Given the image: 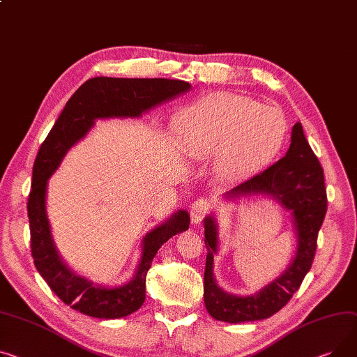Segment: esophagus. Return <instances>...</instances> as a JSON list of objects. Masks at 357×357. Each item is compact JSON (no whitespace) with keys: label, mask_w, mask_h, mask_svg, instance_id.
<instances>
[{"label":"esophagus","mask_w":357,"mask_h":357,"mask_svg":"<svg viewBox=\"0 0 357 357\" xmlns=\"http://www.w3.org/2000/svg\"><path fill=\"white\" fill-rule=\"evenodd\" d=\"M209 209H211V204L205 198H198L197 201H194L191 205L192 222H195V224L201 222L204 220V217L209 212Z\"/></svg>","instance_id":"1"}]
</instances>
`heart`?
Segmentation results:
<instances>
[{
    "label": "heart",
    "mask_w": 357,
    "mask_h": 357,
    "mask_svg": "<svg viewBox=\"0 0 357 357\" xmlns=\"http://www.w3.org/2000/svg\"><path fill=\"white\" fill-rule=\"evenodd\" d=\"M280 113L231 93H213L175 119L181 151L195 160L217 158L222 181L245 179L271 162L286 142Z\"/></svg>",
    "instance_id": "obj_1"
}]
</instances>
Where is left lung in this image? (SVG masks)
<instances>
[{"label":"left lung","instance_id":"1","mask_svg":"<svg viewBox=\"0 0 357 357\" xmlns=\"http://www.w3.org/2000/svg\"><path fill=\"white\" fill-rule=\"evenodd\" d=\"M268 195L291 212L298 236L297 254L290 267L277 280L252 296H234L218 287L213 277V254L218 250L217 221L204 220L208 248L204 274V301L208 313L220 321L243 323L268 319L286 305L312 268L317 248L319 229L326 217L327 195L323 168L304 136L301 123L291 130V144L286 156L232 188L227 198Z\"/></svg>","mask_w":357,"mask_h":357}]
</instances>
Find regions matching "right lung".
Here are the masks:
<instances>
[{"mask_svg":"<svg viewBox=\"0 0 357 357\" xmlns=\"http://www.w3.org/2000/svg\"><path fill=\"white\" fill-rule=\"evenodd\" d=\"M189 89V83L171 79L93 77L68 99L40 146L27 202L34 266L64 304L86 316L121 319L139 310L145 301L146 274L153 257L171 236L188 229L191 218L186 211H178L171 220L145 236L137 270L125 286L112 289L93 286L91 281L71 271L56 250L45 212L47 181L59 168L67 151L91 129L96 119L139 117Z\"/></svg>","mask_w":357,"mask_h":357,"instance_id":"add662e5","label":"right lung"}]
</instances>
